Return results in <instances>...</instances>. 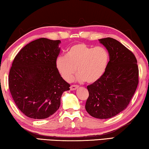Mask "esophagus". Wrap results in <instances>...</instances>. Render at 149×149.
Here are the masks:
<instances>
[{
    "label": "esophagus",
    "mask_w": 149,
    "mask_h": 149,
    "mask_svg": "<svg viewBox=\"0 0 149 149\" xmlns=\"http://www.w3.org/2000/svg\"><path fill=\"white\" fill-rule=\"evenodd\" d=\"M78 87L77 85H71V86H70V89H71L72 91H75V90H76V89H78Z\"/></svg>",
    "instance_id": "34e87169"
}]
</instances>
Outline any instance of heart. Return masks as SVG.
I'll use <instances>...</instances> for the list:
<instances>
[{
  "label": "heart",
  "mask_w": 149,
  "mask_h": 149,
  "mask_svg": "<svg viewBox=\"0 0 149 149\" xmlns=\"http://www.w3.org/2000/svg\"><path fill=\"white\" fill-rule=\"evenodd\" d=\"M109 55L104 48L90 47L84 43L73 45L66 56L60 55L55 60V67L61 77L70 81L77 72L79 81L93 84L97 81L107 70Z\"/></svg>",
  "instance_id": "heart-1"
}]
</instances>
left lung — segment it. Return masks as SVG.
Listing matches in <instances>:
<instances>
[{
	"label": "left lung",
	"mask_w": 149,
	"mask_h": 149,
	"mask_svg": "<svg viewBox=\"0 0 149 149\" xmlns=\"http://www.w3.org/2000/svg\"><path fill=\"white\" fill-rule=\"evenodd\" d=\"M99 41L107 49L110 61L104 75L87 86L85 109L93 117L108 119L129 104L137 87L139 69L134 54L121 42L110 37Z\"/></svg>",
	"instance_id": "1"
}]
</instances>
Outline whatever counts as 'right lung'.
Wrapping results in <instances>:
<instances>
[{
  "label": "right lung",
  "instance_id": "add662e5",
  "mask_svg": "<svg viewBox=\"0 0 149 149\" xmlns=\"http://www.w3.org/2000/svg\"><path fill=\"white\" fill-rule=\"evenodd\" d=\"M60 43V40H35L21 49L12 63L10 91L17 107L30 118L52 116L60 107L62 93L70 90L55 67Z\"/></svg>",
  "mask_w": 149,
  "mask_h": 149
}]
</instances>
